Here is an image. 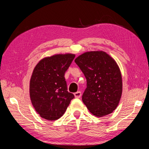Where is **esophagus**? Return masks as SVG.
<instances>
[{
  "label": "esophagus",
  "mask_w": 149,
  "mask_h": 149,
  "mask_svg": "<svg viewBox=\"0 0 149 149\" xmlns=\"http://www.w3.org/2000/svg\"><path fill=\"white\" fill-rule=\"evenodd\" d=\"M74 96L76 99H79V98L81 97V93L80 91H77V92L74 93Z\"/></svg>",
  "instance_id": "34e87169"
}]
</instances>
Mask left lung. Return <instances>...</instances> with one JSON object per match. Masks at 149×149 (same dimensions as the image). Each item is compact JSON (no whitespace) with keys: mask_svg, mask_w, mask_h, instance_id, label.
<instances>
[{"mask_svg":"<svg viewBox=\"0 0 149 149\" xmlns=\"http://www.w3.org/2000/svg\"><path fill=\"white\" fill-rule=\"evenodd\" d=\"M75 62L87 79L82 100L89 112L97 117L113 112L122 94V78L115 60L102 50L88 51L79 55Z\"/></svg>","mask_w":149,"mask_h":149,"instance_id":"8db88e82","label":"left lung"}]
</instances>
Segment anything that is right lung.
Masks as SVG:
<instances>
[{
  "instance_id": "obj_1",
  "label": "right lung",
  "mask_w": 149,
  "mask_h": 149,
  "mask_svg": "<svg viewBox=\"0 0 149 149\" xmlns=\"http://www.w3.org/2000/svg\"><path fill=\"white\" fill-rule=\"evenodd\" d=\"M75 55L57 54L37 63L29 81V97L40 116L49 121L62 117L74 95L68 91L65 72Z\"/></svg>"
}]
</instances>
